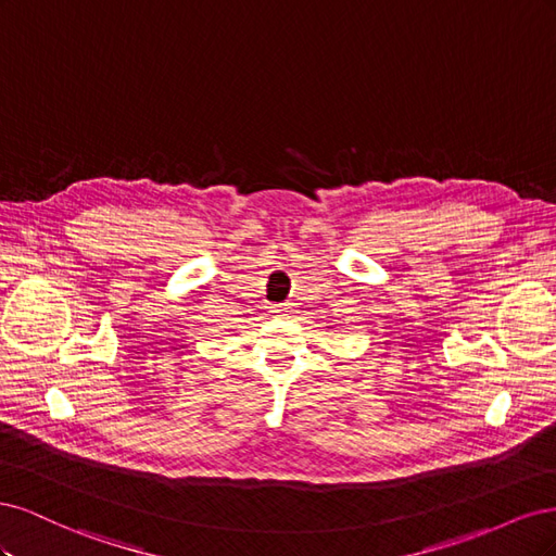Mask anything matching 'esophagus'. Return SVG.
Segmentation results:
<instances>
[{"mask_svg":"<svg viewBox=\"0 0 556 556\" xmlns=\"http://www.w3.org/2000/svg\"><path fill=\"white\" fill-rule=\"evenodd\" d=\"M280 308H282V311H290V308H292V304H285V306H280Z\"/></svg>","mask_w":556,"mask_h":556,"instance_id":"obj_1","label":"esophagus"}]
</instances>
